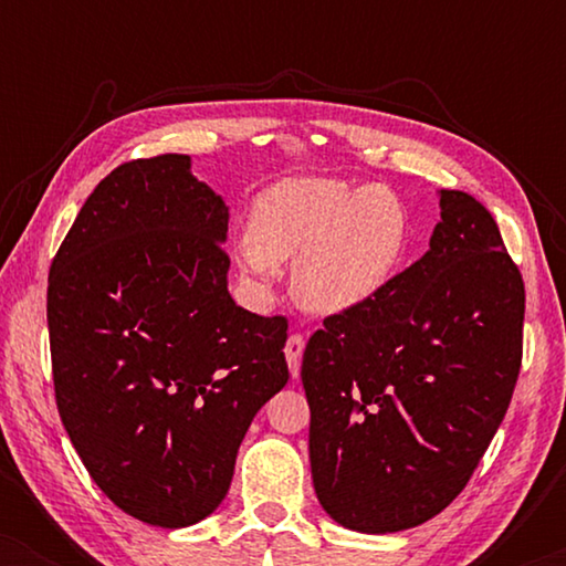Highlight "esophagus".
I'll return each mask as SVG.
<instances>
[{"mask_svg":"<svg viewBox=\"0 0 566 566\" xmlns=\"http://www.w3.org/2000/svg\"><path fill=\"white\" fill-rule=\"evenodd\" d=\"M304 347H306L304 335H298V332H293V335L289 337V343H285V360H289L291 376H298V370H301V355H304Z\"/></svg>","mask_w":566,"mask_h":566,"instance_id":"esophagus-1","label":"esophagus"}]
</instances>
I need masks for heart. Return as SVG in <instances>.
I'll return each mask as SVG.
<instances>
[{
  "instance_id": "heart-1",
  "label": "heart",
  "mask_w": 566,
  "mask_h": 566,
  "mask_svg": "<svg viewBox=\"0 0 566 566\" xmlns=\"http://www.w3.org/2000/svg\"><path fill=\"white\" fill-rule=\"evenodd\" d=\"M409 244V216L386 185L353 188L335 177H291L254 200L239 268L268 283L296 260L293 291L314 312L339 314L394 281Z\"/></svg>"
}]
</instances>
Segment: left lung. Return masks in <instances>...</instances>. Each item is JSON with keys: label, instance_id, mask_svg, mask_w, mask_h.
<instances>
[{"label": "left lung", "instance_id": "obj_1", "mask_svg": "<svg viewBox=\"0 0 566 566\" xmlns=\"http://www.w3.org/2000/svg\"><path fill=\"white\" fill-rule=\"evenodd\" d=\"M523 314L492 213L440 190L430 250L304 350L314 490L339 525L415 528L459 497L513 399Z\"/></svg>", "mask_w": 566, "mask_h": 566}]
</instances>
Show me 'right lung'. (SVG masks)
<instances>
[{
	"mask_svg": "<svg viewBox=\"0 0 566 566\" xmlns=\"http://www.w3.org/2000/svg\"><path fill=\"white\" fill-rule=\"evenodd\" d=\"M227 229L188 154H159L115 167L51 262L61 422L99 490L159 528L221 505L252 417L289 384V322L229 296Z\"/></svg>",
	"mask_w": 566,
	"mask_h": 566,
	"instance_id": "1",
	"label": "right lung"
}]
</instances>
